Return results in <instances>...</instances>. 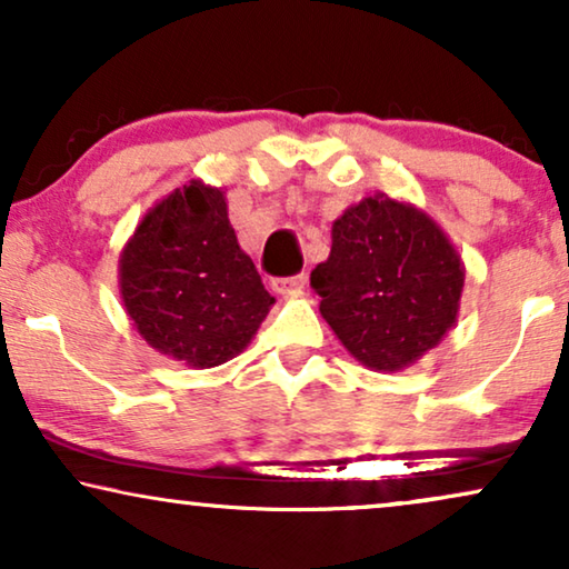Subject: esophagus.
Here are the masks:
<instances>
[{
    "instance_id": "1",
    "label": "esophagus",
    "mask_w": 569,
    "mask_h": 569,
    "mask_svg": "<svg viewBox=\"0 0 569 569\" xmlns=\"http://www.w3.org/2000/svg\"><path fill=\"white\" fill-rule=\"evenodd\" d=\"M306 274H292V277H277L271 279V290H274L277 295H295L300 292L302 287H306Z\"/></svg>"
}]
</instances>
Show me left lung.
I'll use <instances>...</instances> for the list:
<instances>
[{"label":"left lung","mask_w":569,"mask_h":569,"mask_svg":"<svg viewBox=\"0 0 569 569\" xmlns=\"http://www.w3.org/2000/svg\"><path fill=\"white\" fill-rule=\"evenodd\" d=\"M463 263L440 224L376 193L331 228L329 259L310 271L321 316L365 368L415 365L456 323Z\"/></svg>","instance_id":"obj_1"}]
</instances>
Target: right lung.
Here are the masks:
<instances>
[{
    "instance_id": "1",
    "label": "right lung",
    "mask_w": 569,
    "mask_h": 569,
    "mask_svg": "<svg viewBox=\"0 0 569 569\" xmlns=\"http://www.w3.org/2000/svg\"><path fill=\"white\" fill-rule=\"evenodd\" d=\"M119 287L147 345L199 370L243 352L274 306L240 251L224 191L201 181L144 214L121 251Z\"/></svg>"
}]
</instances>
